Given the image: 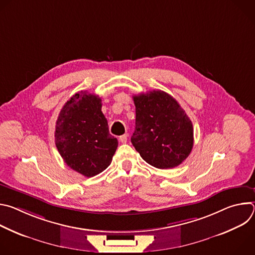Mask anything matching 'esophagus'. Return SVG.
<instances>
[{"mask_svg":"<svg viewBox=\"0 0 255 255\" xmlns=\"http://www.w3.org/2000/svg\"><path fill=\"white\" fill-rule=\"evenodd\" d=\"M127 138H128V134L125 133V134H123V135H121V136L119 137V140H120V142H122V143H126V142H127Z\"/></svg>","mask_w":255,"mask_h":255,"instance_id":"obj_1","label":"esophagus"}]
</instances>
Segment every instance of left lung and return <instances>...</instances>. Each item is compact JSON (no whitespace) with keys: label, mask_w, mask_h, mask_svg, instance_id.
<instances>
[{"label":"left lung","mask_w":255,"mask_h":255,"mask_svg":"<svg viewBox=\"0 0 255 255\" xmlns=\"http://www.w3.org/2000/svg\"><path fill=\"white\" fill-rule=\"evenodd\" d=\"M135 131L131 142L150 165L167 169L183 162L194 145L193 124L177 101L163 91L133 97Z\"/></svg>","instance_id":"8db88e82"}]
</instances>
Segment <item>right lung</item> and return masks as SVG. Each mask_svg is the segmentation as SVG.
I'll return each mask as SVG.
<instances>
[{
    "label": "right lung",
    "mask_w": 255,
    "mask_h": 255,
    "mask_svg": "<svg viewBox=\"0 0 255 255\" xmlns=\"http://www.w3.org/2000/svg\"><path fill=\"white\" fill-rule=\"evenodd\" d=\"M55 145L64 162L92 177L111 164L118 140L109 133L99 96L80 92L62 107L55 125Z\"/></svg>",
    "instance_id": "1"
}]
</instances>
